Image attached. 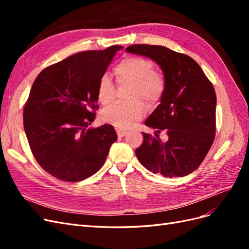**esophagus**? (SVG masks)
<instances>
[{
    "instance_id": "obj_1",
    "label": "esophagus",
    "mask_w": 249,
    "mask_h": 249,
    "mask_svg": "<svg viewBox=\"0 0 249 249\" xmlns=\"http://www.w3.org/2000/svg\"><path fill=\"white\" fill-rule=\"evenodd\" d=\"M125 134H126V131H124V130H117V136L118 137H124V136H125Z\"/></svg>"
}]
</instances>
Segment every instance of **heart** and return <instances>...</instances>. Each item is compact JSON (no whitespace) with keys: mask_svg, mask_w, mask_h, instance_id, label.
<instances>
[{"mask_svg":"<svg viewBox=\"0 0 249 249\" xmlns=\"http://www.w3.org/2000/svg\"><path fill=\"white\" fill-rule=\"evenodd\" d=\"M119 83H134L131 103L116 102L102 111V120L120 130L129 129L144 115L145 108L143 99L153 105L161 100L165 90L164 78L154 71L152 61L141 57H129L124 59L114 70ZM115 97V85L108 74L101 77L97 85V99L103 105L111 103Z\"/></svg>","mask_w":249,"mask_h":249,"instance_id":"1","label":"heart"}]
</instances>
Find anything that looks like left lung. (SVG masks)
<instances>
[{"mask_svg": "<svg viewBox=\"0 0 249 249\" xmlns=\"http://www.w3.org/2000/svg\"><path fill=\"white\" fill-rule=\"evenodd\" d=\"M161 67L165 90L161 104L145 120L155 137L143 134L135 150L139 162L166 178L185 177L196 169L213 144L216 131V93L200 66L185 54L166 47L134 44L125 49ZM163 131L165 139L159 134Z\"/></svg>", "mask_w": 249, "mask_h": 249, "instance_id": "obj_1", "label": "left lung"}]
</instances>
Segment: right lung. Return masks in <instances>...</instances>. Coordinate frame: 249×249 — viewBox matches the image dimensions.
<instances>
[{
  "instance_id": "right-lung-1",
  "label": "right lung",
  "mask_w": 249,
  "mask_h": 249,
  "mask_svg": "<svg viewBox=\"0 0 249 249\" xmlns=\"http://www.w3.org/2000/svg\"><path fill=\"white\" fill-rule=\"evenodd\" d=\"M122 46L77 53L44 69L24 108V129L40 166L65 182H79L103 166L117 135L111 124L88 127L99 108L97 85Z\"/></svg>"
}]
</instances>
